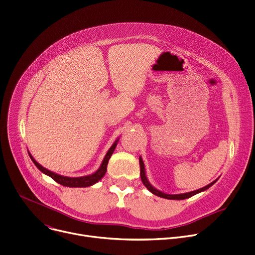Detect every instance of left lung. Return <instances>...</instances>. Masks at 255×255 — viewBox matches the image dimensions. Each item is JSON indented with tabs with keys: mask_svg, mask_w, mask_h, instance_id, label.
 Here are the masks:
<instances>
[{
	"mask_svg": "<svg viewBox=\"0 0 255 255\" xmlns=\"http://www.w3.org/2000/svg\"><path fill=\"white\" fill-rule=\"evenodd\" d=\"M139 165H140V177H141L142 183L144 184L145 188H146V189H147L151 194H154V195H156V196H158V197H161V198H164V199H169V200H184V199L191 198V197H193V196H195V195H197V194H199V193H201V192H204V191L208 190V189L210 188V186H212V185H213V184L218 180V178H217V179L213 180L211 183H209L208 185L204 186V188L199 189V190H196V191H193V192L183 193V194H176V195L166 194V193H163V192H161V191L157 190V189L155 188V186H152V185L150 184V182L148 181V179H147V177H146V172H145V168H144V163H143V161H142L141 156L139 157Z\"/></svg>",
	"mask_w": 255,
	"mask_h": 255,
	"instance_id": "obj_1",
	"label": "left lung"
}]
</instances>
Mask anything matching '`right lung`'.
<instances>
[{
  "instance_id": "1",
  "label": "right lung",
  "mask_w": 255,
  "mask_h": 255,
  "mask_svg": "<svg viewBox=\"0 0 255 255\" xmlns=\"http://www.w3.org/2000/svg\"><path fill=\"white\" fill-rule=\"evenodd\" d=\"M120 138H117L116 141L112 144V146L110 147V149L108 150V152L106 154L104 160H103V163H101V165L99 166V168L97 169V170L95 172H93L92 174H89V175H86V176H81V177H69V176H63V175H59L55 172H52L48 170V169H46L45 167H43L42 165H40L35 159H33V157L29 154L28 151V155L31 159V161L33 162V164H35L37 166V168L39 169V170L41 172H43L44 174L50 176L52 179H54L57 183L63 185V186H67V188H87V186H91L93 184H95L96 182H98L101 178H103L107 172V167H108V163H109V160L111 159L113 152L118 144V141Z\"/></svg>"
}]
</instances>
